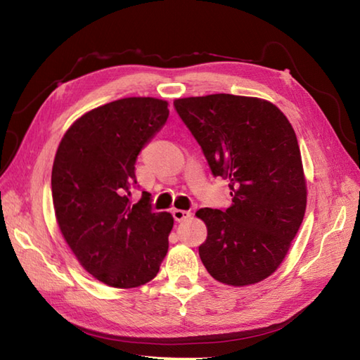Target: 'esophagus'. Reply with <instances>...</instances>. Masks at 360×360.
Here are the masks:
<instances>
[{"label":"esophagus","instance_id":"esophagus-1","mask_svg":"<svg viewBox=\"0 0 360 360\" xmlns=\"http://www.w3.org/2000/svg\"><path fill=\"white\" fill-rule=\"evenodd\" d=\"M172 215H173V218L178 221V223H181V221H186L187 218H190V215H192V213H190L188 210H181V209H173V212H172Z\"/></svg>","mask_w":360,"mask_h":360}]
</instances>
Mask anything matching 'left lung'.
<instances>
[{"instance_id":"obj_1","label":"left lung","mask_w":360,"mask_h":360,"mask_svg":"<svg viewBox=\"0 0 360 360\" xmlns=\"http://www.w3.org/2000/svg\"><path fill=\"white\" fill-rule=\"evenodd\" d=\"M212 174L229 182L232 204L196 212L207 226L201 262L213 278L248 286L277 271L307 209L300 148L292 125L274 103L210 94L176 98Z\"/></svg>"}]
</instances>
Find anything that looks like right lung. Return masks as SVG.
<instances>
[{"instance_id": "add662e5", "label": "right lung", "mask_w": 360, "mask_h": 360, "mask_svg": "<svg viewBox=\"0 0 360 360\" xmlns=\"http://www.w3.org/2000/svg\"><path fill=\"white\" fill-rule=\"evenodd\" d=\"M165 101L127 97L83 114L58 145L52 200L60 231L80 264L112 288L153 280L168 250L173 217L136 204L137 155L168 119Z\"/></svg>"}]
</instances>
